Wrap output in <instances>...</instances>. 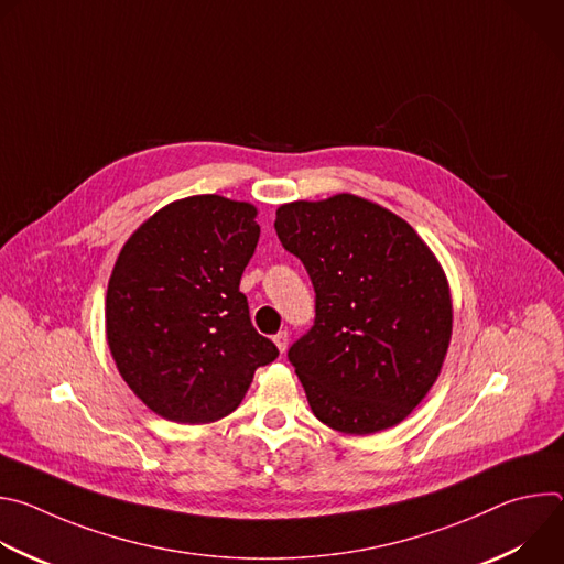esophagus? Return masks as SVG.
<instances>
[{"mask_svg":"<svg viewBox=\"0 0 564 564\" xmlns=\"http://www.w3.org/2000/svg\"><path fill=\"white\" fill-rule=\"evenodd\" d=\"M288 341H290V339H288V333H285V330H281L279 335H274V344H276V348H279L281 352L288 350Z\"/></svg>","mask_w":564,"mask_h":564,"instance_id":"1","label":"esophagus"}]
</instances>
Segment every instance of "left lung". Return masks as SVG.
<instances>
[{
    "instance_id": "1",
    "label": "left lung",
    "mask_w": 564,
    "mask_h": 564,
    "mask_svg": "<svg viewBox=\"0 0 564 564\" xmlns=\"http://www.w3.org/2000/svg\"><path fill=\"white\" fill-rule=\"evenodd\" d=\"M274 229L316 294L312 328L288 350L314 417L348 435L406 420L453 330L433 252L404 218L352 194L281 205Z\"/></svg>"
}]
</instances>
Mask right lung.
Listing matches in <instances>:
<instances>
[{
  "instance_id": "add662e5",
  "label": "right lung",
  "mask_w": 564,
  "mask_h": 564,
  "mask_svg": "<svg viewBox=\"0 0 564 564\" xmlns=\"http://www.w3.org/2000/svg\"><path fill=\"white\" fill-rule=\"evenodd\" d=\"M250 203L176 200L127 240L107 290V341L129 388L160 417L207 424L236 411L279 348L238 290L261 227Z\"/></svg>"
}]
</instances>
